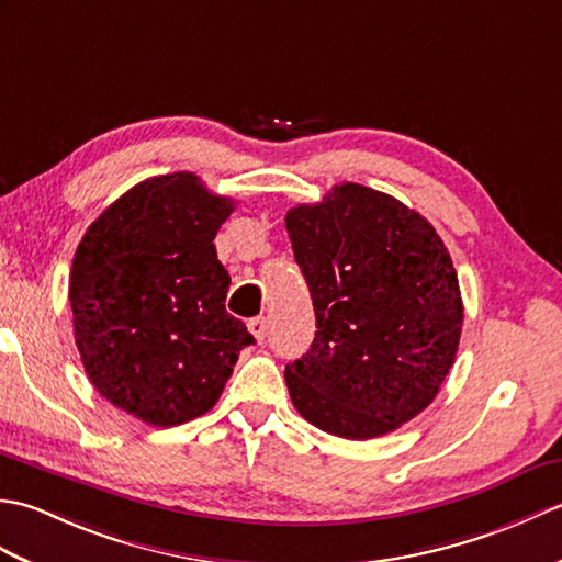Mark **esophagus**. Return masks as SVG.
<instances>
[{
	"label": "esophagus",
	"mask_w": 562,
	"mask_h": 562,
	"mask_svg": "<svg viewBox=\"0 0 562 562\" xmlns=\"http://www.w3.org/2000/svg\"><path fill=\"white\" fill-rule=\"evenodd\" d=\"M248 330H250V336H254L258 342H262V338H266V318H262V316L250 318L248 321Z\"/></svg>",
	"instance_id": "1"
}]
</instances>
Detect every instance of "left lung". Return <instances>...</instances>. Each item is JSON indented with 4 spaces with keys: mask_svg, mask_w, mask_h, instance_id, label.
Wrapping results in <instances>:
<instances>
[{
    "mask_svg": "<svg viewBox=\"0 0 562 562\" xmlns=\"http://www.w3.org/2000/svg\"><path fill=\"white\" fill-rule=\"evenodd\" d=\"M316 338L284 367L294 408L328 435L372 439L423 413L459 350L463 304L435 226L360 183L284 217Z\"/></svg>",
    "mask_w": 562,
    "mask_h": 562,
    "instance_id": "8db88e82",
    "label": "left lung"
}]
</instances>
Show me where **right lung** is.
<instances>
[{"mask_svg": "<svg viewBox=\"0 0 562 562\" xmlns=\"http://www.w3.org/2000/svg\"><path fill=\"white\" fill-rule=\"evenodd\" d=\"M195 173L154 176L101 212L69 272L75 340L105 401L154 427L205 415L254 336L226 314L214 236L234 212Z\"/></svg>", "mask_w": 562, "mask_h": 562, "instance_id": "1", "label": "right lung"}]
</instances>
